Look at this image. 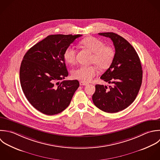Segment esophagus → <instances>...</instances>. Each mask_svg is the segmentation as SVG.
I'll return each mask as SVG.
<instances>
[{
    "label": "esophagus",
    "instance_id": "obj_1",
    "mask_svg": "<svg viewBox=\"0 0 160 160\" xmlns=\"http://www.w3.org/2000/svg\"><path fill=\"white\" fill-rule=\"evenodd\" d=\"M80 85H83V86H87V85H88V83L82 81V82H80Z\"/></svg>",
    "mask_w": 160,
    "mask_h": 160
}]
</instances>
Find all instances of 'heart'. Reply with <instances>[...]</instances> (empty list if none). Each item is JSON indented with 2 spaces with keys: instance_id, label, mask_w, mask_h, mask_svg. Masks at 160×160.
Returning <instances> with one entry per match:
<instances>
[{
  "instance_id": "heart-1",
  "label": "heart",
  "mask_w": 160,
  "mask_h": 160,
  "mask_svg": "<svg viewBox=\"0 0 160 160\" xmlns=\"http://www.w3.org/2000/svg\"><path fill=\"white\" fill-rule=\"evenodd\" d=\"M80 44L93 53L92 62L100 68L107 69L112 63L115 57V51L111 47L106 46L102 40L93 37H89L82 40ZM76 55L77 50L73 46L66 48L63 53L65 62L70 64L75 62ZM98 72L96 66L81 65L73 70L72 75L76 79L88 82L91 81Z\"/></svg>"
}]
</instances>
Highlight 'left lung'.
Segmentation results:
<instances>
[{
  "mask_svg": "<svg viewBox=\"0 0 160 160\" xmlns=\"http://www.w3.org/2000/svg\"><path fill=\"white\" fill-rule=\"evenodd\" d=\"M98 34L111 38L115 48L112 63L100 77L113 86L96 85L92 100L101 110L117 113L135 100L142 83V64L136 50L124 38L113 32Z\"/></svg>",
  "mask_w": 160,
  "mask_h": 160,
  "instance_id": "8db88e82",
  "label": "left lung"
}]
</instances>
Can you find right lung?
Returning a JSON list of instances; mask_svg holds the SVG:
<instances>
[{
	"label": "right lung",
	"instance_id": "add662e5",
	"mask_svg": "<svg viewBox=\"0 0 160 160\" xmlns=\"http://www.w3.org/2000/svg\"><path fill=\"white\" fill-rule=\"evenodd\" d=\"M82 35H51L31 47L20 68V81L29 103L37 110L53 115L66 109L79 82L63 80L68 75L63 53Z\"/></svg>",
	"mask_w": 160,
	"mask_h": 160
}]
</instances>
